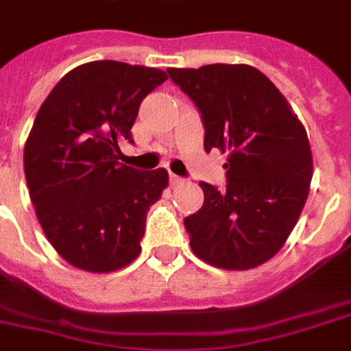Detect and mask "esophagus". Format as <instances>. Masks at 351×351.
<instances>
[{"mask_svg": "<svg viewBox=\"0 0 351 351\" xmlns=\"http://www.w3.org/2000/svg\"><path fill=\"white\" fill-rule=\"evenodd\" d=\"M169 182L171 186H180L182 182H184V178H180V176L175 175V173H169Z\"/></svg>", "mask_w": 351, "mask_h": 351, "instance_id": "obj_1", "label": "esophagus"}]
</instances>
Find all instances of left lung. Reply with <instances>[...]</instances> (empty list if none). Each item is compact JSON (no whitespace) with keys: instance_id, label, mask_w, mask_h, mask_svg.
<instances>
[{"instance_id":"8db88e82","label":"left lung","mask_w":351,"mask_h":351,"mask_svg":"<svg viewBox=\"0 0 351 351\" xmlns=\"http://www.w3.org/2000/svg\"><path fill=\"white\" fill-rule=\"evenodd\" d=\"M202 114L206 153L226 154V191L206 182L204 206L184 220L200 261L244 271L280 251L299 220L313 175L304 125L258 69L215 63L167 69Z\"/></svg>"}]
</instances>
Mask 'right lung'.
Masks as SVG:
<instances>
[{
	"label": "right lung",
	"mask_w": 351,
	"mask_h": 351,
	"mask_svg": "<svg viewBox=\"0 0 351 351\" xmlns=\"http://www.w3.org/2000/svg\"><path fill=\"white\" fill-rule=\"evenodd\" d=\"M165 80L160 69L89 62L41 104L25 142V178L41 230L71 266L111 273L140 255L145 217L169 175L118 162L120 142H132L140 104Z\"/></svg>",
	"instance_id": "add662e5"
}]
</instances>
